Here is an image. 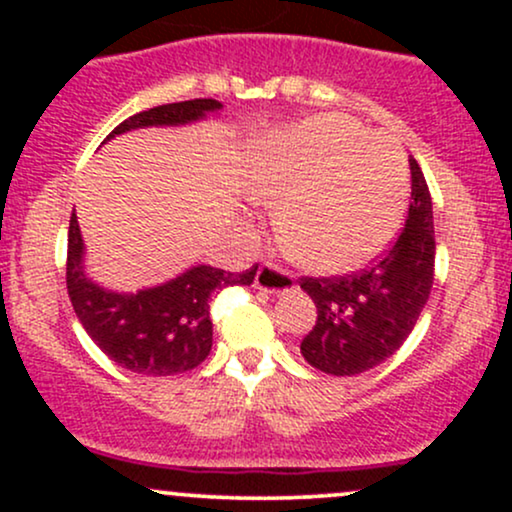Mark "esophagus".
<instances>
[{
    "mask_svg": "<svg viewBox=\"0 0 512 512\" xmlns=\"http://www.w3.org/2000/svg\"><path fill=\"white\" fill-rule=\"evenodd\" d=\"M255 286L264 293H274V296L296 289V284H293V276L289 272H284L281 267H276V264H269V262L262 264L260 272H257Z\"/></svg>",
    "mask_w": 512,
    "mask_h": 512,
    "instance_id": "obj_1",
    "label": "esophagus"
}]
</instances>
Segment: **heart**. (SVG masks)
I'll return each instance as SVG.
<instances>
[{"mask_svg":"<svg viewBox=\"0 0 512 512\" xmlns=\"http://www.w3.org/2000/svg\"><path fill=\"white\" fill-rule=\"evenodd\" d=\"M250 197L276 209L284 248L308 269L349 272L395 238L409 170L395 139L322 115L264 137L250 161Z\"/></svg>","mask_w":512,"mask_h":512,"instance_id":"1","label":"heart"}]
</instances>
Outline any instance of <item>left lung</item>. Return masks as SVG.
<instances>
[{"instance_id":"1","label":"left lung","mask_w":512,"mask_h":512,"mask_svg":"<svg viewBox=\"0 0 512 512\" xmlns=\"http://www.w3.org/2000/svg\"><path fill=\"white\" fill-rule=\"evenodd\" d=\"M409 168L407 223L383 260L354 276L301 279V289L317 308L301 354L322 373L344 378L380 366L404 344L426 308L436 267L433 204L414 158Z\"/></svg>"}]
</instances>
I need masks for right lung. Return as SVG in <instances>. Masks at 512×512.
<instances>
[{
	"instance_id": "right-lung-1",
	"label": "right lung",
	"mask_w": 512,
	"mask_h": 512,
	"mask_svg": "<svg viewBox=\"0 0 512 512\" xmlns=\"http://www.w3.org/2000/svg\"><path fill=\"white\" fill-rule=\"evenodd\" d=\"M221 108L214 98L158 105L120 122L105 142L132 129L192 125ZM255 274L257 264L240 274L195 264L149 289H105L86 272V245L76 214L69 221L67 291L76 317L110 361L149 378L197 368L211 351V293L226 286H250Z\"/></svg>"
}]
</instances>
